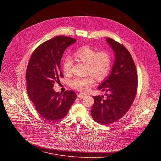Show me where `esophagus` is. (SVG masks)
Returning a JSON list of instances; mask_svg holds the SVG:
<instances>
[{
    "instance_id": "34e87169",
    "label": "esophagus",
    "mask_w": 161,
    "mask_h": 161,
    "mask_svg": "<svg viewBox=\"0 0 161 161\" xmlns=\"http://www.w3.org/2000/svg\"><path fill=\"white\" fill-rule=\"evenodd\" d=\"M85 96H86V94H83V93H80V94H78V97L80 99H82V98L85 97Z\"/></svg>"
}]
</instances>
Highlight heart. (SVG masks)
I'll list each match as a JSON object with an SVG mask.
<instances>
[{"label":"heart","instance_id":"heart-1","mask_svg":"<svg viewBox=\"0 0 161 161\" xmlns=\"http://www.w3.org/2000/svg\"><path fill=\"white\" fill-rule=\"evenodd\" d=\"M74 57L79 61L86 64L85 77H77L71 82L73 88L81 92H86L90 86L97 81L104 80L109 73L111 67V57L107 51L96 52L94 49L87 46L78 48L75 53ZM72 60L69 57H65L62 61V70L65 75L71 74Z\"/></svg>","mask_w":161,"mask_h":161}]
</instances>
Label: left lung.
<instances>
[{"label":"left lung","mask_w":161,"mask_h":161,"mask_svg":"<svg viewBox=\"0 0 161 161\" xmlns=\"http://www.w3.org/2000/svg\"><path fill=\"white\" fill-rule=\"evenodd\" d=\"M107 42L115 53V60L110 75L99 86L105 91L106 97L94 96L91 109L94 120L102 125L117 121L129 111L135 99L137 89V73L134 62L124 45L111 38Z\"/></svg>","instance_id":"1"}]
</instances>
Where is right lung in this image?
Listing matches in <instances>:
<instances>
[{"label":"right lung","instance_id":"right-lung-1","mask_svg":"<svg viewBox=\"0 0 161 161\" xmlns=\"http://www.w3.org/2000/svg\"><path fill=\"white\" fill-rule=\"evenodd\" d=\"M75 39L56 36L42 42L32 53L27 68V90L29 99L42 118L50 121L64 118L76 99L72 90L59 93L53 88L63 78L60 60L65 50Z\"/></svg>","mask_w":161,"mask_h":161}]
</instances>
